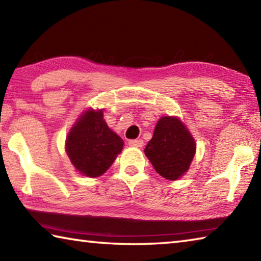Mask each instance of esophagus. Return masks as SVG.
<instances>
[{
  "label": "esophagus",
  "instance_id": "34e87169",
  "mask_svg": "<svg viewBox=\"0 0 261 261\" xmlns=\"http://www.w3.org/2000/svg\"><path fill=\"white\" fill-rule=\"evenodd\" d=\"M143 144H144L143 139H134L129 141V145L132 147H141L143 146Z\"/></svg>",
  "mask_w": 261,
  "mask_h": 261
}]
</instances>
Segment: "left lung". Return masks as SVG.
<instances>
[{"mask_svg":"<svg viewBox=\"0 0 261 261\" xmlns=\"http://www.w3.org/2000/svg\"><path fill=\"white\" fill-rule=\"evenodd\" d=\"M196 148V140L180 118L162 116L144 152L159 175L176 180L188 173Z\"/></svg>","mask_w":261,"mask_h":261,"instance_id":"1","label":"left lung"}]
</instances>
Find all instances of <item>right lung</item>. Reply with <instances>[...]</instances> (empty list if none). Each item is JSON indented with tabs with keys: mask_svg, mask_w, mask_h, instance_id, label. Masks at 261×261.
Listing matches in <instances>:
<instances>
[{
	"mask_svg": "<svg viewBox=\"0 0 261 261\" xmlns=\"http://www.w3.org/2000/svg\"><path fill=\"white\" fill-rule=\"evenodd\" d=\"M123 146L124 141L103 120V109L84 110L65 139V152L70 162L86 177L103 175Z\"/></svg>",
	"mask_w": 261,
	"mask_h": 261,
	"instance_id": "add662e5",
	"label": "right lung"
}]
</instances>
